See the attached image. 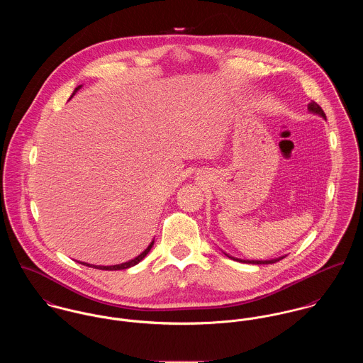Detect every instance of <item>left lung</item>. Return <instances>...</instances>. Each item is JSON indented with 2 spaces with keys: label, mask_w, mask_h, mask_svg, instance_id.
I'll return each mask as SVG.
<instances>
[{
  "label": "left lung",
  "mask_w": 363,
  "mask_h": 363,
  "mask_svg": "<svg viewBox=\"0 0 363 363\" xmlns=\"http://www.w3.org/2000/svg\"><path fill=\"white\" fill-rule=\"evenodd\" d=\"M308 110H309V113H311V114H317V116H320V117H323V118L325 120V114H324L323 108H321L318 104H315V102H311V104H308ZM223 253H225V252H223ZM225 256H228L229 259H235V261H239V262H246V264H274V262H277V261H279V259H282L285 257V256H281V257L271 259H236V257H233V256H230V255H228V253H225Z\"/></svg>",
  "instance_id": "obj_1"
}]
</instances>
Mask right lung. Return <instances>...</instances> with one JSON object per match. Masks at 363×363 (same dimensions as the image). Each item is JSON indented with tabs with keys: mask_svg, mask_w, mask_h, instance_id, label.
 Masks as SVG:
<instances>
[{
	"mask_svg": "<svg viewBox=\"0 0 363 363\" xmlns=\"http://www.w3.org/2000/svg\"><path fill=\"white\" fill-rule=\"evenodd\" d=\"M82 88V85H79V86H77L75 88V91L72 92V95H71V98L79 91ZM69 98V99H71ZM154 242H155V239H152V242L148 245V247L141 253V255H138L137 257H134L133 259H128V261H125V262H121V264H116V265H94V264H88V262H81V264H84V265H86V267H94V268H98V269H106V271H116V269H125V268H130V267H134V265H137L141 259H145L147 257V255L151 252V249H152V246H154Z\"/></svg>",
	"mask_w": 363,
	"mask_h": 363,
	"instance_id": "right-lung-1",
	"label": "right lung"
}]
</instances>
